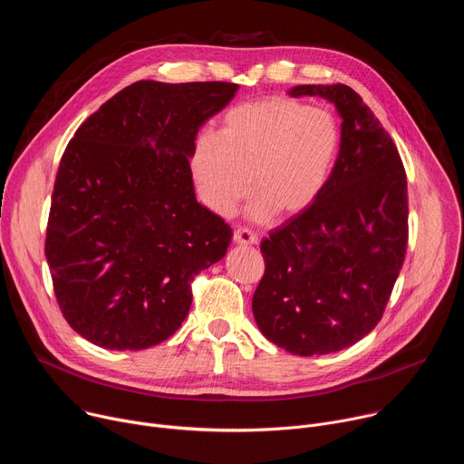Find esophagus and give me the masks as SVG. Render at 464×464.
Listing matches in <instances>:
<instances>
[{
    "label": "esophagus",
    "mask_w": 464,
    "mask_h": 464,
    "mask_svg": "<svg viewBox=\"0 0 464 464\" xmlns=\"http://www.w3.org/2000/svg\"><path fill=\"white\" fill-rule=\"evenodd\" d=\"M233 240H235V244H240V246H253V244H256V242H258L256 235H255L253 231L246 229V227H238V229H235Z\"/></svg>",
    "instance_id": "1"
}]
</instances>
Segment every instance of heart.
<instances>
[{
    "label": "heart",
    "mask_w": 464,
    "mask_h": 464,
    "mask_svg": "<svg viewBox=\"0 0 464 464\" xmlns=\"http://www.w3.org/2000/svg\"><path fill=\"white\" fill-rule=\"evenodd\" d=\"M342 143L338 119L286 97L233 108L220 136L198 140L190 172L202 202L227 217L249 192L258 196L249 215L294 217L306 211L333 178Z\"/></svg>",
    "instance_id": "obj_1"
}]
</instances>
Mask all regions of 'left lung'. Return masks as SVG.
Segmentation results:
<instances>
[{
	"instance_id": "left-lung-1",
	"label": "left lung",
	"mask_w": 464,
	"mask_h": 464,
	"mask_svg": "<svg viewBox=\"0 0 464 464\" xmlns=\"http://www.w3.org/2000/svg\"><path fill=\"white\" fill-rule=\"evenodd\" d=\"M342 117L338 161L303 213L264 238L266 272L253 295L262 336L297 356L338 353L378 324L408 244V181L391 136L345 84H301Z\"/></svg>"
}]
</instances>
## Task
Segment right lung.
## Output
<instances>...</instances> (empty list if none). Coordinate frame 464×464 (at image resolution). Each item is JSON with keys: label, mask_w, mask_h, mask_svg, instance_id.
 Here are the masks:
<instances>
[{"label": "right lung", "mask_w": 464, "mask_h": 464, "mask_svg": "<svg viewBox=\"0 0 464 464\" xmlns=\"http://www.w3.org/2000/svg\"><path fill=\"white\" fill-rule=\"evenodd\" d=\"M238 86L140 81L106 101L65 149L51 198L45 258L60 310L110 351L172 336L190 281L224 258L231 227L198 204L194 141Z\"/></svg>", "instance_id": "1"}]
</instances>
